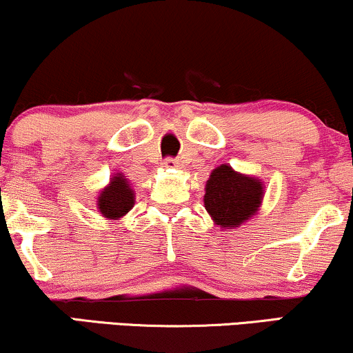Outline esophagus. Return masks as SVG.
<instances>
[{
	"mask_svg": "<svg viewBox=\"0 0 353 353\" xmlns=\"http://www.w3.org/2000/svg\"><path fill=\"white\" fill-rule=\"evenodd\" d=\"M163 167L165 168H175V167H178V160L172 159V157H168V159H165Z\"/></svg>",
	"mask_w": 353,
	"mask_h": 353,
	"instance_id": "obj_1",
	"label": "esophagus"
}]
</instances>
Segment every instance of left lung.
<instances>
[{"mask_svg":"<svg viewBox=\"0 0 353 353\" xmlns=\"http://www.w3.org/2000/svg\"><path fill=\"white\" fill-rule=\"evenodd\" d=\"M204 191V208L221 229L247 223L263 199L262 180L242 175L225 163L212 170Z\"/></svg>","mask_w":353,"mask_h":353,"instance_id":"8db88e82","label":"left lung"}]
</instances>
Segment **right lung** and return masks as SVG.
I'll return each instance as SVG.
<instances>
[{
    "label": "right lung",
    "mask_w": 353,
    "mask_h": 353,
    "mask_svg": "<svg viewBox=\"0 0 353 353\" xmlns=\"http://www.w3.org/2000/svg\"><path fill=\"white\" fill-rule=\"evenodd\" d=\"M134 201H136V196H134V190L129 186L128 178L123 173H117L111 178L110 185L99 193L97 204L103 217L117 221L132 210Z\"/></svg>",
    "instance_id": "right-lung-1"
}]
</instances>
